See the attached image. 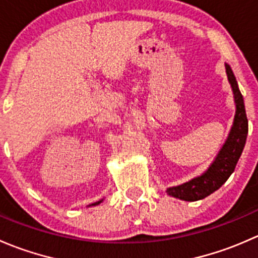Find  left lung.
Instances as JSON below:
<instances>
[{"label": "left lung", "instance_id": "left-lung-1", "mask_svg": "<svg viewBox=\"0 0 258 258\" xmlns=\"http://www.w3.org/2000/svg\"><path fill=\"white\" fill-rule=\"evenodd\" d=\"M226 72H227L228 81L232 86L236 102L235 122H233L230 136L209 170L200 177L191 179L179 186L167 188V194L170 196L183 200V201H199L220 188L227 181L231 173L235 171L238 158L246 144L247 134H248V119H247L246 110H244L243 98L238 90L237 81L227 63H226Z\"/></svg>", "mask_w": 258, "mask_h": 258}]
</instances>
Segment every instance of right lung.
Wrapping results in <instances>:
<instances>
[{
  "instance_id": "1",
  "label": "right lung",
  "mask_w": 258,
  "mask_h": 258,
  "mask_svg": "<svg viewBox=\"0 0 258 258\" xmlns=\"http://www.w3.org/2000/svg\"><path fill=\"white\" fill-rule=\"evenodd\" d=\"M101 202V201H100ZM100 202H96V204H93V205H98V204H100Z\"/></svg>"
}]
</instances>
